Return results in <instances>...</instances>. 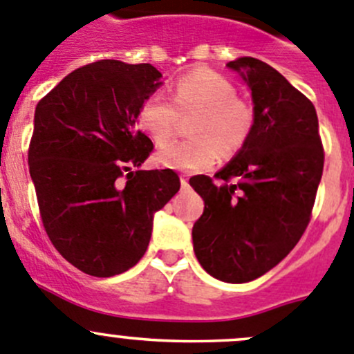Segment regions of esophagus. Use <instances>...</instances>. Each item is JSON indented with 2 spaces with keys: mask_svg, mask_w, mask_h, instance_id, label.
<instances>
[{
  "mask_svg": "<svg viewBox=\"0 0 354 354\" xmlns=\"http://www.w3.org/2000/svg\"><path fill=\"white\" fill-rule=\"evenodd\" d=\"M180 181H181V187L187 188L188 187V174H181Z\"/></svg>",
  "mask_w": 354,
  "mask_h": 354,
  "instance_id": "obj_1",
  "label": "esophagus"
}]
</instances>
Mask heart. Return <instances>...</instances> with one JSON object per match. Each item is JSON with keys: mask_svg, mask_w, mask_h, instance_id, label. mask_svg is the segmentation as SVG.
Instances as JSON below:
<instances>
[{"mask_svg": "<svg viewBox=\"0 0 354 354\" xmlns=\"http://www.w3.org/2000/svg\"><path fill=\"white\" fill-rule=\"evenodd\" d=\"M173 104L164 95L151 94L141 102L138 122L153 140L164 145L173 138L178 113L196 110L188 124L190 138L162 148L157 160L181 171H203L214 164L218 151L225 157L237 153L253 136L255 108L237 97L229 78L213 69L201 68L178 78L171 88Z\"/></svg>", "mask_w": 354, "mask_h": 354, "instance_id": "heart-1", "label": "heart"}]
</instances>
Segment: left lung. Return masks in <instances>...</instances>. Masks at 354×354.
<instances>
[{
	"instance_id": "8db88e82",
	"label": "left lung",
	"mask_w": 354,
	"mask_h": 354,
	"mask_svg": "<svg viewBox=\"0 0 354 354\" xmlns=\"http://www.w3.org/2000/svg\"><path fill=\"white\" fill-rule=\"evenodd\" d=\"M252 91L257 124L243 150L214 174L190 178L204 199L194 223L197 260L225 283L253 281L292 252L311 220L323 174L313 102L255 57L230 61Z\"/></svg>"
}]
</instances>
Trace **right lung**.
<instances>
[{"mask_svg":"<svg viewBox=\"0 0 354 354\" xmlns=\"http://www.w3.org/2000/svg\"><path fill=\"white\" fill-rule=\"evenodd\" d=\"M160 77L151 64L106 59L69 73L36 104L28 160L39 216L55 250L88 276L136 266L153 213L180 190L173 169L132 171L153 151L136 120Z\"/></svg>","mask_w":354,"mask_h":354,"instance_id":"add662e5","label":"right lung"}]
</instances>
